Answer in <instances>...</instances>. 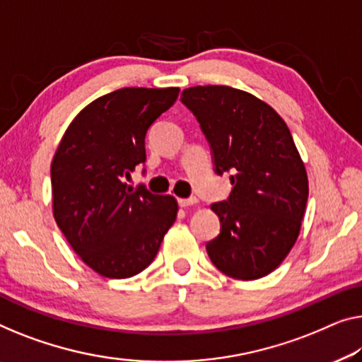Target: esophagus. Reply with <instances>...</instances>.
Masks as SVG:
<instances>
[{"mask_svg": "<svg viewBox=\"0 0 362 362\" xmlns=\"http://www.w3.org/2000/svg\"><path fill=\"white\" fill-rule=\"evenodd\" d=\"M198 203V198H180L179 199V204L182 208H188V206H193V204Z\"/></svg>", "mask_w": 362, "mask_h": 362, "instance_id": "34e87169", "label": "esophagus"}]
</instances>
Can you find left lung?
<instances>
[{
  "mask_svg": "<svg viewBox=\"0 0 362 362\" xmlns=\"http://www.w3.org/2000/svg\"><path fill=\"white\" fill-rule=\"evenodd\" d=\"M180 99L211 144L216 172H233L229 199L211 204L221 234L208 255L230 278L267 276L298 240L309 197L289 128L272 105L230 86H195Z\"/></svg>",
  "mask_w": 362,
  "mask_h": 362,
  "instance_id": "8db88e82",
  "label": "left lung"
}]
</instances>
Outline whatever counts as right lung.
Returning a JSON list of instances; mask_svg holds the SVG:
<instances>
[{
	"label": "right lung",
	"mask_w": 362,
	"mask_h": 362,
	"mask_svg": "<svg viewBox=\"0 0 362 362\" xmlns=\"http://www.w3.org/2000/svg\"><path fill=\"white\" fill-rule=\"evenodd\" d=\"M179 88H123L86 105L52 160V209L68 244L100 276L125 279L153 263L179 204L125 183L146 160L144 138Z\"/></svg>",
	"instance_id": "right-lung-1"
}]
</instances>
